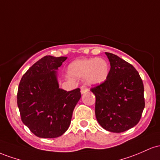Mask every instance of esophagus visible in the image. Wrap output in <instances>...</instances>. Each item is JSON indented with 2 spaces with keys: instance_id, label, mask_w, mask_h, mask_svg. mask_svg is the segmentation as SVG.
Returning <instances> with one entry per match:
<instances>
[{
  "instance_id": "esophagus-1",
  "label": "esophagus",
  "mask_w": 160,
  "mask_h": 160,
  "mask_svg": "<svg viewBox=\"0 0 160 160\" xmlns=\"http://www.w3.org/2000/svg\"><path fill=\"white\" fill-rule=\"evenodd\" d=\"M86 92H88L87 87L85 85H82V87H81V93H82V94H85Z\"/></svg>"
}]
</instances>
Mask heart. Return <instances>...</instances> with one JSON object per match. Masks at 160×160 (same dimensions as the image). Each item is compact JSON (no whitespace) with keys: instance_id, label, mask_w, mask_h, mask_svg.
Returning a JSON list of instances; mask_svg holds the SVG:
<instances>
[{"instance_id":"obj_1","label":"heart","mask_w":160,"mask_h":160,"mask_svg":"<svg viewBox=\"0 0 160 160\" xmlns=\"http://www.w3.org/2000/svg\"><path fill=\"white\" fill-rule=\"evenodd\" d=\"M68 72L74 78H82L90 85L103 83L109 75V64L103 58H84L69 64Z\"/></svg>"}]
</instances>
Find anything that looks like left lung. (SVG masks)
<instances>
[{
	"label": "left lung",
	"instance_id": "1",
	"mask_svg": "<svg viewBox=\"0 0 160 160\" xmlns=\"http://www.w3.org/2000/svg\"><path fill=\"white\" fill-rule=\"evenodd\" d=\"M110 62L107 79L91 91L96 97L95 115L104 129L125 132L139 122L144 109L143 84L132 64L106 52Z\"/></svg>",
	"mask_w": 160,
	"mask_h": 160
}]
</instances>
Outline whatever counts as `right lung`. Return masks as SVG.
Listing matches in <instances>:
<instances>
[{
    "label": "right lung",
    "mask_w": 160,
    "mask_h": 160,
    "mask_svg": "<svg viewBox=\"0 0 160 160\" xmlns=\"http://www.w3.org/2000/svg\"><path fill=\"white\" fill-rule=\"evenodd\" d=\"M66 59L42 57L19 82L17 105L21 119L37 137L54 138L65 133L81 98L79 88L66 91L59 88L57 70Z\"/></svg>",
    "instance_id": "obj_1"
}]
</instances>
